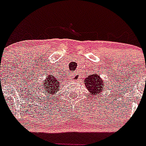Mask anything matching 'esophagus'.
I'll return each instance as SVG.
<instances>
[{
    "mask_svg": "<svg viewBox=\"0 0 146 146\" xmlns=\"http://www.w3.org/2000/svg\"><path fill=\"white\" fill-rule=\"evenodd\" d=\"M75 78H76V74H75V73H73V74H72V76L71 77V79L73 80H74Z\"/></svg>",
    "mask_w": 146,
    "mask_h": 146,
    "instance_id": "esophagus-1",
    "label": "esophagus"
}]
</instances>
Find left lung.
Listing matches in <instances>:
<instances>
[{"label":"left lung","instance_id":"1","mask_svg":"<svg viewBox=\"0 0 146 146\" xmlns=\"http://www.w3.org/2000/svg\"><path fill=\"white\" fill-rule=\"evenodd\" d=\"M84 83L86 85V88L88 90L89 94L91 95H98L99 94H102V91H104V83L105 82L101 79L97 74H90L87 78L85 79Z\"/></svg>","mask_w":146,"mask_h":146}]
</instances>
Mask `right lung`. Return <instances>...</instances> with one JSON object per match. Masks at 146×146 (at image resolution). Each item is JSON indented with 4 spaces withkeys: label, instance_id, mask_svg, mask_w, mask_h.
Wrapping results in <instances>:
<instances>
[{
    "label": "right lung",
    "instance_id": "1",
    "mask_svg": "<svg viewBox=\"0 0 146 146\" xmlns=\"http://www.w3.org/2000/svg\"><path fill=\"white\" fill-rule=\"evenodd\" d=\"M42 83L38 87V90L42 91L44 96L49 99L51 98L53 95H55V93L60 90V82L58 81L57 78H55V76L54 75H48L44 80H43Z\"/></svg>",
    "mask_w": 146,
    "mask_h": 146
}]
</instances>
